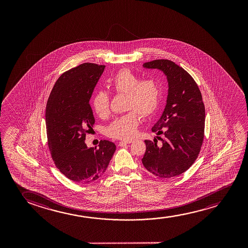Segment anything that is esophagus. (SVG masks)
I'll list each match as a JSON object with an SVG mask.
<instances>
[{"label": "esophagus", "mask_w": 248, "mask_h": 248, "mask_svg": "<svg viewBox=\"0 0 248 248\" xmlns=\"http://www.w3.org/2000/svg\"><path fill=\"white\" fill-rule=\"evenodd\" d=\"M132 142V140H122V141H120V142L119 143V146H124V145H126V144H130V143Z\"/></svg>", "instance_id": "1"}]
</instances>
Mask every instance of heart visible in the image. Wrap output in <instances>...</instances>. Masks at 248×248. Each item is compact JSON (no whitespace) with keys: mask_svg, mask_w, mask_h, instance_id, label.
Listing matches in <instances>:
<instances>
[{"mask_svg":"<svg viewBox=\"0 0 248 248\" xmlns=\"http://www.w3.org/2000/svg\"><path fill=\"white\" fill-rule=\"evenodd\" d=\"M108 85L116 94L126 95L124 115L117 117L106 129L107 136L119 140L132 139L139 125L140 116L153 115L159 108L163 88L158 80L144 79L129 69H122L108 79ZM92 108L100 118L110 113V96L103 91L92 99Z\"/></svg>","mask_w":248,"mask_h":248,"instance_id":"obj_1","label":"heart"}]
</instances>
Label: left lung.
<instances>
[{
  "instance_id": "8db88e82",
  "label": "left lung",
  "mask_w": 248,
  "mask_h": 248,
  "mask_svg": "<svg viewBox=\"0 0 248 248\" xmlns=\"http://www.w3.org/2000/svg\"><path fill=\"white\" fill-rule=\"evenodd\" d=\"M166 75L169 90L163 114L152 128L161 142L146 140L142 163L150 173L170 179L186 171L197 159L202 145L205 108L200 90L183 68L167 59L143 64Z\"/></svg>"
}]
</instances>
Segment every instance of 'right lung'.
<instances>
[{"label": "right lung", "mask_w": 248, "mask_h": 248, "mask_svg": "<svg viewBox=\"0 0 248 248\" xmlns=\"http://www.w3.org/2000/svg\"><path fill=\"white\" fill-rule=\"evenodd\" d=\"M105 69L85 62L65 72L55 83L46 109L48 146L55 165L69 180L90 183L104 173L116 146L107 140L88 147L85 135L95 124L90 99Z\"/></svg>", "instance_id": "obj_1"}]
</instances>
